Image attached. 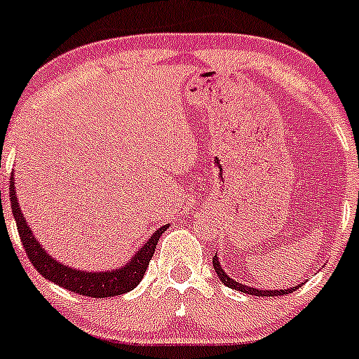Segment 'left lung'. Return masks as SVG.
Returning a JSON list of instances; mask_svg holds the SVG:
<instances>
[{"label": "left lung", "instance_id": "8db88e82", "mask_svg": "<svg viewBox=\"0 0 359 359\" xmlns=\"http://www.w3.org/2000/svg\"><path fill=\"white\" fill-rule=\"evenodd\" d=\"M212 262H213V269H215V273H217V276H219V280L222 281L224 285H226V287H229V288H233V290H238V292H243V293H250V295H257V297H278V295H287V293H292V292H295L297 288L300 287H290V288H285V290H262V288H255V287H248V285H241V283H238L236 280H233V278L229 276V274L226 273V271L222 269V266H220V262H219V257H213L212 259Z\"/></svg>", "mask_w": 359, "mask_h": 359}]
</instances>
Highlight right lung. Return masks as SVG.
<instances>
[{
  "label": "right lung",
  "instance_id": "1",
  "mask_svg": "<svg viewBox=\"0 0 359 359\" xmlns=\"http://www.w3.org/2000/svg\"><path fill=\"white\" fill-rule=\"evenodd\" d=\"M10 201H12V213L17 222L20 241H22L25 253H27L29 260L36 267V271L48 281L59 285V287H64L69 292H74L78 295L93 297V299L123 295V293L133 290L142 281L144 274H146L147 267H149V260L153 259L159 236L168 229V226H161L159 229L154 231L149 240H147V243L142 248L137 250L132 259L123 264L121 267H118V269L99 271V273H95V271H83L59 262V260L53 259L43 248V245H39V241L32 234V229L25 222L22 210H20L19 200H17L15 194L13 175L10 179Z\"/></svg>",
  "mask_w": 359,
  "mask_h": 359
}]
</instances>
